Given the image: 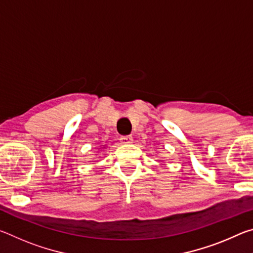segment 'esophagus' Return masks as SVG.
Segmentation results:
<instances>
[{"label": "esophagus", "mask_w": 253, "mask_h": 253, "mask_svg": "<svg viewBox=\"0 0 253 253\" xmlns=\"http://www.w3.org/2000/svg\"><path fill=\"white\" fill-rule=\"evenodd\" d=\"M119 139H121V142H122L123 144H130V143H132V137H131L130 135L122 136Z\"/></svg>", "instance_id": "34e87169"}]
</instances>
